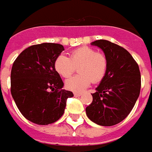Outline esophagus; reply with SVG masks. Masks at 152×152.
<instances>
[{
  "instance_id": "1",
  "label": "esophagus",
  "mask_w": 152,
  "mask_h": 152,
  "mask_svg": "<svg viewBox=\"0 0 152 152\" xmlns=\"http://www.w3.org/2000/svg\"><path fill=\"white\" fill-rule=\"evenodd\" d=\"M74 95L76 97H79V96H81V94L80 93H74Z\"/></svg>"
}]
</instances>
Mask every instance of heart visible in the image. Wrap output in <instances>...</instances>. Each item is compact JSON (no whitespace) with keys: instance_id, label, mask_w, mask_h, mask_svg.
I'll use <instances>...</instances> for the list:
<instances>
[{"instance_id":"1","label":"heart","mask_w":152,"mask_h":152,"mask_svg":"<svg viewBox=\"0 0 152 152\" xmlns=\"http://www.w3.org/2000/svg\"><path fill=\"white\" fill-rule=\"evenodd\" d=\"M107 58L102 52L91 47L82 46L72 50L68 58L59 55L54 61V69L63 78H68L78 68L80 74L66 81V88L74 92H80L91 81H101L107 70Z\"/></svg>"}]
</instances>
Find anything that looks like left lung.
I'll return each instance as SVG.
<instances>
[{
  "label": "left lung",
  "mask_w": 152,
  "mask_h": 152,
  "mask_svg": "<svg viewBox=\"0 0 152 152\" xmlns=\"http://www.w3.org/2000/svg\"><path fill=\"white\" fill-rule=\"evenodd\" d=\"M93 45L101 48L107 58L105 76L86 107V115L93 122L112 126L127 117L135 105L141 89L139 66L123 47L107 40H98Z\"/></svg>",
  "instance_id": "8db88e82"
}]
</instances>
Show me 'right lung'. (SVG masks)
I'll use <instances>...</instances> for the list:
<instances>
[{
    "label": "right lung",
    "mask_w": 152,
    "mask_h": 152,
    "mask_svg": "<svg viewBox=\"0 0 152 152\" xmlns=\"http://www.w3.org/2000/svg\"><path fill=\"white\" fill-rule=\"evenodd\" d=\"M64 48L55 43L28 47L13 63L10 91L18 110L27 120L41 125L52 124L64 113L72 92L62 89L63 82L54 61Z\"/></svg>",
    "instance_id": "add662e5"
}]
</instances>
